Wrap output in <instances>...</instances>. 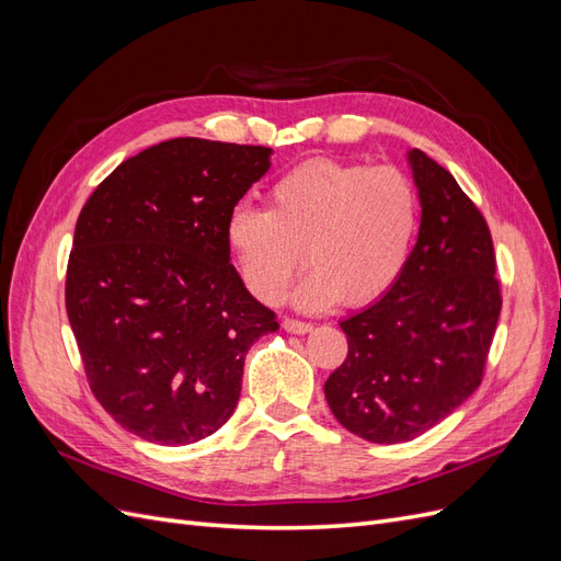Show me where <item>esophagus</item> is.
I'll return each mask as SVG.
<instances>
[{
  "label": "esophagus",
  "instance_id": "1",
  "mask_svg": "<svg viewBox=\"0 0 561 561\" xmlns=\"http://www.w3.org/2000/svg\"><path fill=\"white\" fill-rule=\"evenodd\" d=\"M283 330L290 332V334H309L313 328L309 322H301V320H293V318H285L283 320Z\"/></svg>",
  "mask_w": 561,
  "mask_h": 561
}]
</instances>
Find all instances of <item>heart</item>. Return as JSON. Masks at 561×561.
I'll return each mask as SVG.
<instances>
[{
	"instance_id": "heart-1",
	"label": "heart",
	"mask_w": 561,
	"mask_h": 561,
	"mask_svg": "<svg viewBox=\"0 0 561 561\" xmlns=\"http://www.w3.org/2000/svg\"><path fill=\"white\" fill-rule=\"evenodd\" d=\"M416 229V190L398 168L316 159L271 186L266 210L236 208L225 236L245 287L264 304L280 299L304 250L313 271L290 299L301 311H325L383 297Z\"/></svg>"
}]
</instances>
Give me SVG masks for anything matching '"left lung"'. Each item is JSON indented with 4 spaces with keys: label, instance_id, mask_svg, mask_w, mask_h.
Instances as JSON below:
<instances>
[{
    "label": "left lung",
    "instance_id": "8db88e82",
    "mask_svg": "<svg viewBox=\"0 0 561 561\" xmlns=\"http://www.w3.org/2000/svg\"><path fill=\"white\" fill-rule=\"evenodd\" d=\"M407 165L421 203L416 245L383 297L339 322L348 355L325 381L334 419L377 445L410 443L478 390L501 313L484 217L421 149Z\"/></svg>",
    "mask_w": 561,
    "mask_h": 561
}]
</instances>
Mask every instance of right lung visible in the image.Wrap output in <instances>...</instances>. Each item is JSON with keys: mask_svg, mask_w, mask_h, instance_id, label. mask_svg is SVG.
I'll use <instances>...</instances> for the list:
<instances>
[{"mask_svg": "<svg viewBox=\"0 0 561 561\" xmlns=\"http://www.w3.org/2000/svg\"><path fill=\"white\" fill-rule=\"evenodd\" d=\"M271 154L165 140L116 165L77 219L67 318L93 396L147 443L182 447L222 428L245 353L278 330L229 262L225 236Z\"/></svg>", "mask_w": 561, "mask_h": 561, "instance_id": "obj_1", "label": "right lung"}]
</instances>
